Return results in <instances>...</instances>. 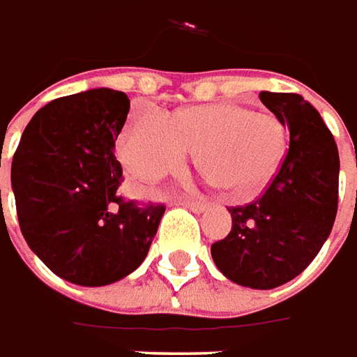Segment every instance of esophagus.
I'll return each instance as SVG.
<instances>
[{
	"label": "esophagus",
	"mask_w": 357,
	"mask_h": 357,
	"mask_svg": "<svg viewBox=\"0 0 357 357\" xmlns=\"http://www.w3.org/2000/svg\"><path fill=\"white\" fill-rule=\"evenodd\" d=\"M184 206L192 209L194 213H202V211H206L207 204L206 202H198V199H192V202H184Z\"/></svg>",
	"instance_id": "34e87169"
}]
</instances>
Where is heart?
Returning <instances> with one entry per match:
<instances>
[{
  "label": "heart",
  "instance_id": "1",
  "mask_svg": "<svg viewBox=\"0 0 357 357\" xmlns=\"http://www.w3.org/2000/svg\"><path fill=\"white\" fill-rule=\"evenodd\" d=\"M288 136L279 119L238 103H211L167 113L140 105L130 113L117 144L126 169L158 181L198 150V169L234 198L264 192L287 155Z\"/></svg>",
  "mask_w": 357,
  "mask_h": 357
}]
</instances>
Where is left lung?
<instances>
[{
    "instance_id": "8db88e82",
    "label": "left lung",
    "mask_w": 357,
    "mask_h": 357,
    "mask_svg": "<svg viewBox=\"0 0 357 357\" xmlns=\"http://www.w3.org/2000/svg\"><path fill=\"white\" fill-rule=\"evenodd\" d=\"M259 100L290 130L284 161L269 188L229 207L232 229L211 246L217 269L240 287L271 290L298 277L319 254L338 207L340 159L323 119L298 93Z\"/></svg>"
}]
</instances>
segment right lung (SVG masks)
Returning <instances> with one entry per match:
<instances>
[{"label":"right lung","mask_w":357,"mask_h":357,"mask_svg":"<svg viewBox=\"0 0 357 357\" xmlns=\"http://www.w3.org/2000/svg\"><path fill=\"white\" fill-rule=\"evenodd\" d=\"M130 102L93 88L38 111L13 155L11 186L21 232L57 277L105 287L138 269L165 213L117 194L123 167L115 140Z\"/></svg>","instance_id":"1"}]
</instances>
